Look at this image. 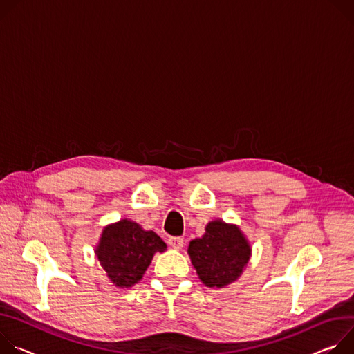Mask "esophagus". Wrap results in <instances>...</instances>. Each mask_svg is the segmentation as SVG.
Listing matches in <instances>:
<instances>
[{"label":"esophagus","mask_w":354,"mask_h":354,"mask_svg":"<svg viewBox=\"0 0 354 354\" xmlns=\"http://www.w3.org/2000/svg\"><path fill=\"white\" fill-rule=\"evenodd\" d=\"M169 246L173 248V249L180 250V249H183V246H184V241H183V238H178V236L170 238V239H169Z\"/></svg>","instance_id":"obj_1"}]
</instances>
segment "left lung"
<instances>
[{
	"label": "left lung",
	"mask_w": 354,
	"mask_h": 354,
	"mask_svg": "<svg viewBox=\"0 0 354 354\" xmlns=\"http://www.w3.org/2000/svg\"><path fill=\"white\" fill-rule=\"evenodd\" d=\"M187 253L204 286L225 288L242 276L252 246L238 225L214 219L207 223L201 238L189 242Z\"/></svg>",
	"instance_id": "1"
}]
</instances>
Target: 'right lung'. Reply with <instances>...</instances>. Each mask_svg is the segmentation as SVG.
Masks as SVG:
<instances>
[{"mask_svg": "<svg viewBox=\"0 0 354 354\" xmlns=\"http://www.w3.org/2000/svg\"><path fill=\"white\" fill-rule=\"evenodd\" d=\"M166 249L159 234L125 218L102 229L94 253L115 287L131 288L143 279L153 256Z\"/></svg>", "mask_w": 354, "mask_h": 354, "instance_id": "right-lung-1", "label": "right lung"}]
</instances>
